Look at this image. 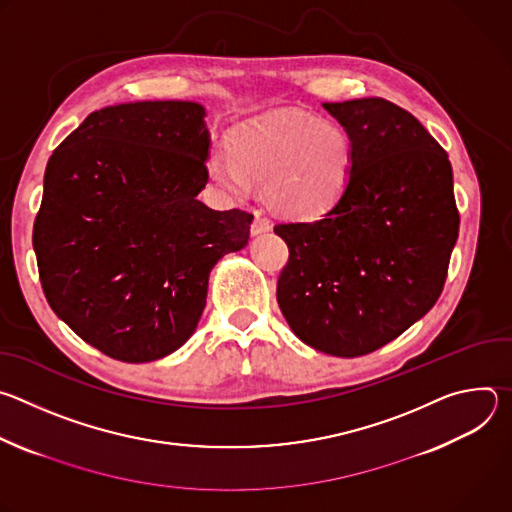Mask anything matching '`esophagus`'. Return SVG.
Listing matches in <instances>:
<instances>
[{
    "mask_svg": "<svg viewBox=\"0 0 512 512\" xmlns=\"http://www.w3.org/2000/svg\"><path fill=\"white\" fill-rule=\"evenodd\" d=\"M267 231H271V225H269L267 218L261 216V214H255L253 223H251V235H261V233H267Z\"/></svg>",
    "mask_w": 512,
    "mask_h": 512,
    "instance_id": "obj_1",
    "label": "esophagus"
}]
</instances>
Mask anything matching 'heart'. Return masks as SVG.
Masks as SVG:
<instances>
[{
	"label": "heart",
	"mask_w": 512,
	"mask_h": 512,
	"mask_svg": "<svg viewBox=\"0 0 512 512\" xmlns=\"http://www.w3.org/2000/svg\"><path fill=\"white\" fill-rule=\"evenodd\" d=\"M212 178L237 196L253 180L265 182L269 200L291 214H318L346 188L352 141L332 121L304 113H279L247 125L233 152L210 158Z\"/></svg>",
	"instance_id": "1"
}]
</instances>
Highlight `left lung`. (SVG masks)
Listing matches in <instances>:
<instances>
[{"label":"left lung","mask_w":512,"mask_h":512,"mask_svg":"<svg viewBox=\"0 0 512 512\" xmlns=\"http://www.w3.org/2000/svg\"><path fill=\"white\" fill-rule=\"evenodd\" d=\"M352 141L344 192L314 221L273 231L289 259L277 304L300 340L354 358L403 334L440 298L460 231L446 150L387 99L324 103Z\"/></svg>","instance_id":"8db88e82"}]
</instances>
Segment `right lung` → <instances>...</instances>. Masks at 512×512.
<instances>
[{
  "instance_id": "add662e5",
  "label": "right lung",
  "mask_w": 512,
  "mask_h": 512,
  "mask_svg": "<svg viewBox=\"0 0 512 512\" xmlns=\"http://www.w3.org/2000/svg\"><path fill=\"white\" fill-rule=\"evenodd\" d=\"M204 109L137 101L91 113L52 152L32 243L44 296L72 332L123 362L178 350L214 263L253 214L196 198L208 182Z\"/></svg>"
}]
</instances>
